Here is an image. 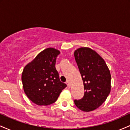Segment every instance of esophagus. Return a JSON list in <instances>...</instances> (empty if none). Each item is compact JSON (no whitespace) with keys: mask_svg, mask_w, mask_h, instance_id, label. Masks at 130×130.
I'll list each match as a JSON object with an SVG mask.
<instances>
[{"mask_svg":"<svg viewBox=\"0 0 130 130\" xmlns=\"http://www.w3.org/2000/svg\"><path fill=\"white\" fill-rule=\"evenodd\" d=\"M66 84H67V86H68V87H70V81L69 80H67V82H66Z\"/></svg>","mask_w":130,"mask_h":130,"instance_id":"obj_1","label":"esophagus"}]
</instances>
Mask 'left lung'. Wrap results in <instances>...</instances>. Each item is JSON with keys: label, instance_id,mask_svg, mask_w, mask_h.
I'll use <instances>...</instances> for the list:
<instances>
[{"label": "left lung", "instance_id": "8db88e82", "mask_svg": "<svg viewBox=\"0 0 130 130\" xmlns=\"http://www.w3.org/2000/svg\"><path fill=\"white\" fill-rule=\"evenodd\" d=\"M84 86L83 98L74 104L84 112L96 109L105 101L111 92V73L104 59L89 47H80L74 53Z\"/></svg>", "mask_w": 130, "mask_h": 130}]
</instances>
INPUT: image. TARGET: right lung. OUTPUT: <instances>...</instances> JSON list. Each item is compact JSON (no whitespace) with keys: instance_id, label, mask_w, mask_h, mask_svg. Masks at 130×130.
I'll return each mask as SVG.
<instances>
[{"instance_id":"add662e5","label":"right lung","mask_w":130,"mask_h":130,"mask_svg":"<svg viewBox=\"0 0 130 130\" xmlns=\"http://www.w3.org/2000/svg\"><path fill=\"white\" fill-rule=\"evenodd\" d=\"M60 51L45 49L26 65L22 73V83L27 96L37 105L47 106L57 100L67 87L59 79L56 62Z\"/></svg>"}]
</instances>
